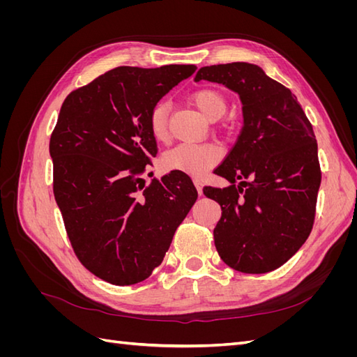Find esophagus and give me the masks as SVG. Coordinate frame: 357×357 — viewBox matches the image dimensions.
<instances>
[{
    "instance_id": "1",
    "label": "esophagus",
    "mask_w": 357,
    "mask_h": 357,
    "mask_svg": "<svg viewBox=\"0 0 357 357\" xmlns=\"http://www.w3.org/2000/svg\"><path fill=\"white\" fill-rule=\"evenodd\" d=\"M193 183H195V186H197V190H198L199 195H202V180L197 177V178H193Z\"/></svg>"
}]
</instances>
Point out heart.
<instances>
[{
  "label": "heart",
  "mask_w": 357,
  "mask_h": 357,
  "mask_svg": "<svg viewBox=\"0 0 357 357\" xmlns=\"http://www.w3.org/2000/svg\"><path fill=\"white\" fill-rule=\"evenodd\" d=\"M192 102L195 104L201 114L213 122L220 119L226 112V101L223 95L214 89H199L192 95ZM168 113L167 102H159L153 107L149 116V128L156 142H164L168 135ZM220 152L211 144H192L183 143L165 152L162 162L171 171H181L186 174L201 177L218 164Z\"/></svg>",
  "instance_id": "1"
}]
</instances>
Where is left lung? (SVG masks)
<instances>
[{"mask_svg":"<svg viewBox=\"0 0 357 357\" xmlns=\"http://www.w3.org/2000/svg\"><path fill=\"white\" fill-rule=\"evenodd\" d=\"M201 80L223 84L243 105L241 132L214 169L229 186L204 188L222 207L215 248L240 273L274 271L307 241L314 222L321 180L316 135L296 96L255 63L202 67Z\"/></svg>","mask_w":357,"mask_h":357,"instance_id":"obj_1","label":"left lung"}]
</instances>
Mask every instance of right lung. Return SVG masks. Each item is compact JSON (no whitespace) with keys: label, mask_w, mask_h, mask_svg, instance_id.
Segmentation results:
<instances>
[{"label":"right lung","mask_w":357,"mask_h":357,"mask_svg":"<svg viewBox=\"0 0 357 357\" xmlns=\"http://www.w3.org/2000/svg\"><path fill=\"white\" fill-rule=\"evenodd\" d=\"M195 66L117 67L71 92L50 137L53 193L80 262L116 286L143 282L164 261L198 192L171 171L147 188L156 156L153 107Z\"/></svg>","instance_id":"obj_1"}]
</instances>
